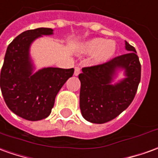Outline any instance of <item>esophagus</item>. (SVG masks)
I'll return each instance as SVG.
<instances>
[{
    "label": "esophagus",
    "mask_w": 158,
    "mask_h": 158,
    "mask_svg": "<svg viewBox=\"0 0 158 158\" xmlns=\"http://www.w3.org/2000/svg\"><path fill=\"white\" fill-rule=\"evenodd\" d=\"M80 73H81V69H80V68H79V67H76V68H75L74 75H75V76H78Z\"/></svg>",
    "instance_id": "1"
}]
</instances>
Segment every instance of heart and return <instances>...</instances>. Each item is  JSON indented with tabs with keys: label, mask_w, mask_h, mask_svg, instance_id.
I'll return each mask as SVG.
<instances>
[{
	"label": "heart",
	"mask_w": 158,
	"mask_h": 158,
	"mask_svg": "<svg viewBox=\"0 0 158 158\" xmlns=\"http://www.w3.org/2000/svg\"><path fill=\"white\" fill-rule=\"evenodd\" d=\"M80 52L85 55H92L94 64H101L108 61L116 52V44L113 40H105L94 38L83 42L80 46Z\"/></svg>",
	"instance_id": "heart-1"
}]
</instances>
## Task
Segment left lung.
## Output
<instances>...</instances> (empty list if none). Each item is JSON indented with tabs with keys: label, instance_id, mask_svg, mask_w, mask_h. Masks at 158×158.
Returning a JSON list of instances; mask_svg holds the SVG:
<instances>
[{
	"label": "left lung",
	"instance_id": "left-lung-1",
	"mask_svg": "<svg viewBox=\"0 0 158 158\" xmlns=\"http://www.w3.org/2000/svg\"><path fill=\"white\" fill-rule=\"evenodd\" d=\"M127 54L116 56L105 64L82 68L80 109L86 120L103 124L116 118L130 106L135 97L141 78V65L135 48L126 41ZM126 77L110 84L118 70Z\"/></svg>",
	"mask_w": 158,
	"mask_h": 158
}]
</instances>
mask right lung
Returning <instances> with one entry per match:
<instances>
[{"instance_id": "obj_1", "label": "right lung", "mask_w": 158, "mask_h": 158, "mask_svg": "<svg viewBox=\"0 0 158 158\" xmlns=\"http://www.w3.org/2000/svg\"><path fill=\"white\" fill-rule=\"evenodd\" d=\"M52 28L40 27L20 33L6 49L1 70V90L6 106L21 118L37 121L47 118L61 88L74 74V69L44 68L33 74L30 57L31 43Z\"/></svg>"}]
</instances>
